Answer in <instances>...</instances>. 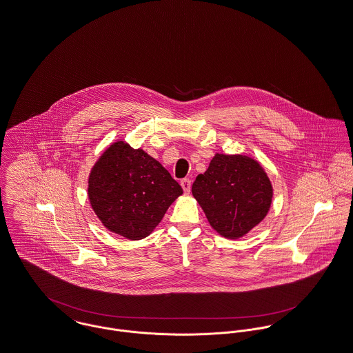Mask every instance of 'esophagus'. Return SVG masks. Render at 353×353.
<instances>
[{
  "mask_svg": "<svg viewBox=\"0 0 353 353\" xmlns=\"http://www.w3.org/2000/svg\"><path fill=\"white\" fill-rule=\"evenodd\" d=\"M181 187H183V190H184V192L185 193H190V179H183L181 180Z\"/></svg>",
  "mask_w": 353,
  "mask_h": 353,
  "instance_id": "esophagus-1",
  "label": "esophagus"
}]
</instances>
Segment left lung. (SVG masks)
Wrapping results in <instances>:
<instances>
[{"mask_svg":"<svg viewBox=\"0 0 353 353\" xmlns=\"http://www.w3.org/2000/svg\"><path fill=\"white\" fill-rule=\"evenodd\" d=\"M192 194L214 230L238 239L259 224L272 205V187L266 172L242 154H219L199 174Z\"/></svg>","mask_w":353,"mask_h":353,"instance_id":"obj_1","label":"left lung"}]
</instances>
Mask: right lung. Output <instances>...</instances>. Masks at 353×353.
Returning <instances> with one entry per match:
<instances>
[{
  "instance_id": "1",
  "label": "right lung",
  "mask_w": 353,
  "mask_h": 353,
  "mask_svg": "<svg viewBox=\"0 0 353 353\" xmlns=\"http://www.w3.org/2000/svg\"><path fill=\"white\" fill-rule=\"evenodd\" d=\"M181 193L161 163L123 141L101 156L88 179L97 216L110 231L132 241L146 238Z\"/></svg>"
}]
</instances>
